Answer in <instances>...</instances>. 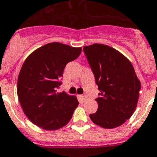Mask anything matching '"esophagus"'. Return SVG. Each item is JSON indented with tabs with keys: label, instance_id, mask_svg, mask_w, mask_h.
Listing matches in <instances>:
<instances>
[{
	"label": "esophagus",
	"instance_id": "esophagus-1",
	"mask_svg": "<svg viewBox=\"0 0 157 157\" xmlns=\"http://www.w3.org/2000/svg\"><path fill=\"white\" fill-rule=\"evenodd\" d=\"M79 99H80V103H84V102L86 101V99H88L86 95H80L78 96Z\"/></svg>",
	"mask_w": 157,
	"mask_h": 157
}]
</instances>
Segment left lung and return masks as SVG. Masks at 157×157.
<instances>
[{
  "instance_id": "left-lung-1",
  "label": "left lung",
  "mask_w": 157,
  "mask_h": 157,
  "mask_svg": "<svg viewBox=\"0 0 157 157\" xmlns=\"http://www.w3.org/2000/svg\"><path fill=\"white\" fill-rule=\"evenodd\" d=\"M99 90L97 111L90 118L106 129L118 127L132 116L141 83L131 62L118 50L103 44L83 48Z\"/></svg>"
}]
</instances>
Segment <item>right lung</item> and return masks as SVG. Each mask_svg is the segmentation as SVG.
I'll return each mask as SVG.
<instances>
[{"label":"right lung","instance_id":"1","mask_svg":"<svg viewBox=\"0 0 157 157\" xmlns=\"http://www.w3.org/2000/svg\"><path fill=\"white\" fill-rule=\"evenodd\" d=\"M81 53L80 47L59 43L41 46L28 56L20 69L17 95L24 114L36 126L55 130L70 121L79 102L57 90L67 63Z\"/></svg>","mask_w":157,"mask_h":157}]
</instances>
